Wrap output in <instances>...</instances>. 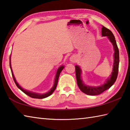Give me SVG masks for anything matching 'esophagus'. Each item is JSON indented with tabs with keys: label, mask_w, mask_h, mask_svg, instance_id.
<instances>
[{
	"label": "esophagus",
	"mask_w": 130,
	"mask_h": 130,
	"mask_svg": "<svg viewBox=\"0 0 130 130\" xmlns=\"http://www.w3.org/2000/svg\"><path fill=\"white\" fill-rule=\"evenodd\" d=\"M70 61L74 62L76 61V60H77V58H76V57H75V56H72L70 58Z\"/></svg>",
	"instance_id": "1"
}]
</instances>
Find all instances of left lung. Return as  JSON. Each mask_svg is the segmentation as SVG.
<instances>
[{"label":"left lung","mask_w":130,"mask_h":130,"mask_svg":"<svg viewBox=\"0 0 130 130\" xmlns=\"http://www.w3.org/2000/svg\"><path fill=\"white\" fill-rule=\"evenodd\" d=\"M101 32H102V36L107 37L113 45L114 50L113 68L111 75L106 80L105 83H104L103 85L98 86V87H91V86L85 85V84L83 83L82 78H81L82 71L78 65H75V74L77 85L81 91L88 95H98L102 93L113 86V84L115 83L118 76L119 56L118 48L117 44L115 37L110 30L104 26H103L102 29H101Z\"/></svg>","instance_id":"8db88e82"}]
</instances>
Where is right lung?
<instances>
[{"label": "right lung", "mask_w": 130, "mask_h": 130, "mask_svg": "<svg viewBox=\"0 0 130 130\" xmlns=\"http://www.w3.org/2000/svg\"><path fill=\"white\" fill-rule=\"evenodd\" d=\"M9 66H10V68H11V72H12V75L13 77V79L14 83H16V85L17 86V87L19 88L20 90H21L23 92L25 93V94H26L27 95H28L30 97H31L32 98H35V99H44L45 98H47L48 96H50L51 94L54 92V91L55 90L56 88L57 87V83H58V77L60 76V74L61 72V71L63 70V68H64V66H61V67H59V68L58 69V70L57 71L56 74V77L55 79V82H54V85H53V87L51 89L50 91H48V92L45 93H43V94H40V93H35V92H30V91H28L27 90H24V88H22L21 86H20L18 83L17 82V81L16 80V79L14 78V76L13 75V73L12 72V67H11V56H10L9 57Z\"/></svg>", "instance_id": "1"}]
</instances>
